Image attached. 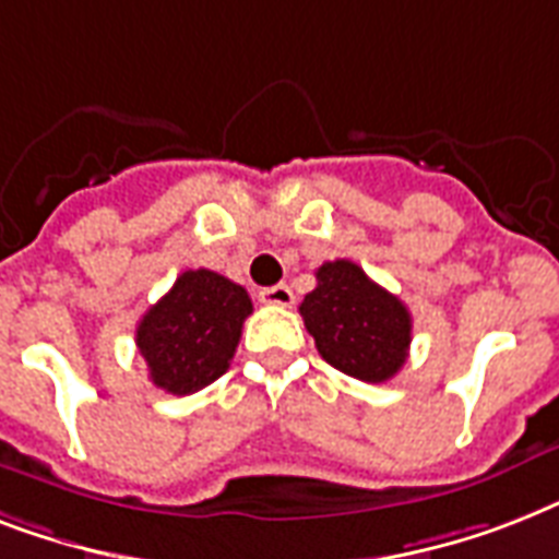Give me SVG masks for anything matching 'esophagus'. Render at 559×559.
<instances>
[{"label": "esophagus", "instance_id": "esophagus-1", "mask_svg": "<svg viewBox=\"0 0 559 559\" xmlns=\"http://www.w3.org/2000/svg\"><path fill=\"white\" fill-rule=\"evenodd\" d=\"M263 305H272V307H289L293 305V289L287 284H275V287H263L258 293Z\"/></svg>", "mask_w": 559, "mask_h": 559}]
</instances>
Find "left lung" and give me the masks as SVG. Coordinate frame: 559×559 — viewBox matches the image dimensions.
<instances>
[{"label":"left lung","mask_w":559,"mask_h":559,"mask_svg":"<svg viewBox=\"0 0 559 559\" xmlns=\"http://www.w3.org/2000/svg\"><path fill=\"white\" fill-rule=\"evenodd\" d=\"M298 313L324 362L348 377L385 382L406 362L412 345L406 305L354 261L322 263L316 289L307 293Z\"/></svg>","instance_id":"1"}]
</instances>
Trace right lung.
<instances>
[{
    "label": "right lung",
    "mask_w": 559,
    "mask_h": 559,
    "mask_svg": "<svg viewBox=\"0 0 559 559\" xmlns=\"http://www.w3.org/2000/svg\"><path fill=\"white\" fill-rule=\"evenodd\" d=\"M252 298L240 284L211 270H188L142 316L135 345L153 385L193 394L228 371Z\"/></svg>",
    "instance_id": "1"
}]
</instances>
